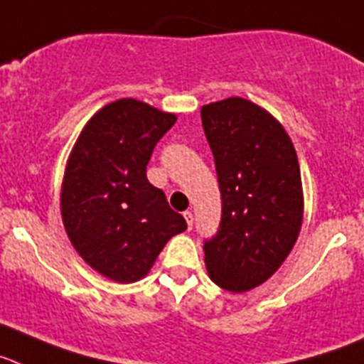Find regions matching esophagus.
<instances>
[{"label":"esophagus","mask_w":364,"mask_h":364,"mask_svg":"<svg viewBox=\"0 0 364 364\" xmlns=\"http://www.w3.org/2000/svg\"><path fill=\"white\" fill-rule=\"evenodd\" d=\"M183 216H185L186 225H188V229H192V225H194V214H192L191 210H186V213L183 214Z\"/></svg>","instance_id":"esophagus-1"}]
</instances>
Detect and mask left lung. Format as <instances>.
<instances>
[{
    "instance_id": "left-lung-1",
    "label": "left lung",
    "mask_w": 364,
    "mask_h": 364,
    "mask_svg": "<svg viewBox=\"0 0 364 364\" xmlns=\"http://www.w3.org/2000/svg\"><path fill=\"white\" fill-rule=\"evenodd\" d=\"M201 122L221 192L220 229L205 240V265L227 291H249L299 238L304 198L296 151L271 113L240 97L203 106Z\"/></svg>"
}]
</instances>
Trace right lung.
Masks as SVG:
<instances>
[{
    "mask_svg": "<svg viewBox=\"0 0 364 364\" xmlns=\"http://www.w3.org/2000/svg\"><path fill=\"white\" fill-rule=\"evenodd\" d=\"M173 122V113L121 99L95 113L73 146L62 220L73 247L109 280L146 277L166 242L186 229L185 218L146 178L151 151Z\"/></svg>",
    "mask_w": 364,
    "mask_h": 364,
    "instance_id": "1",
    "label": "right lung"
}]
</instances>
